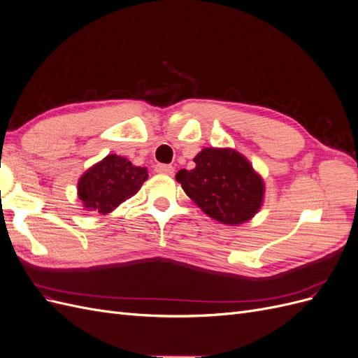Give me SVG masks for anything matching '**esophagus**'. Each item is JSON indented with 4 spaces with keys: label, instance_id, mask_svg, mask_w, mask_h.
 Segmentation results:
<instances>
[{
    "label": "esophagus",
    "instance_id": "obj_1",
    "mask_svg": "<svg viewBox=\"0 0 358 358\" xmlns=\"http://www.w3.org/2000/svg\"><path fill=\"white\" fill-rule=\"evenodd\" d=\"M155 171L162 173V175H173V171H175V167L170 166V164H157L155 166Z\"/></svg>",
    "mask_w": 358,
    "mask_h": 358
}]
</instances>
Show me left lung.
<instances>
[{"label":"left lung","mask_w":358,"mask_h":358,"mask_svg":"<svg viewBox=\"0 0 358 358\" xmlns=\"http://www.w3.org/2000/svg\"><path fill=\"white\" fill-rule=\"evenodd\" d=\"M194 162L192 170L178 171L176 180L210 218L237 225L251 220L262 208L264 182L237 150L204 148Z\"/></svg>","instance_id":"1"}]
</instances>
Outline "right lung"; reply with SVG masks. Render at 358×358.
<instances>
[{
    "mask_svg": "<svg viewBox=\"0 0 358 358\" xmlns=\"http://www.w3.org/2000/svg\"><path fill=\"white\" fill-rule=\"evenodd\" d=\"M146 179L145 167L112 154L85 171L78 183V196L86 210L106 215L134 196Z\"/></svg>",
    "mask_w": 358,
    "mask_h": 358,
    "instance_id": "obj_1",
    "label": "right lung"
}]
</instances>
